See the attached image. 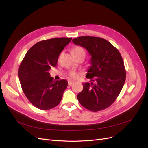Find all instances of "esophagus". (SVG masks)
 Returning <instances> with one entry per match:
<instances>
[{
    "instance_id": "obj_1",
    "label": "esophagus",
    "mask_w": 148,
    "mask_h": 148,
    "mask_svg": "<svg viewBox=\"0 0 148 148\" xmlns=\"http://www.w3.org/2000/svg\"><path fill=\"white\" fill-rule=\"evenodd\" d=\"M74 83H75V82L73 81V80H69V81H68L69 85H71L72 84H73Z\"/></svg>"
}]
</instances>
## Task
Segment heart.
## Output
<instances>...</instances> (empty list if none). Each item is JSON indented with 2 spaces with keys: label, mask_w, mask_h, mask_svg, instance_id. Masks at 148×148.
I'll return each mask as SVG.
<instances>
[{
  "label": "heart",
  "mask_w": 148,
  "mask_h": 148,
  "mask_svg": "<svg viewBox=\"0 0 148 148\" xmlns=\"http://www.w3.org/2000/svg\"><path fill=\"white\" fill-rule=\"evenodd\" d=\"M71 51H72V53H73V55L74 56H78V55L81 54V53H85V52L84 51V49H83V47H80V46L74 47ZM70 76L72 78H76V77H77V73L75 72V71H71V72L70 73Z\"/></svg>",
  "instance_id": "obj_1"
}]
</instances>
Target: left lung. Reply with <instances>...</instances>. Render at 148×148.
Here are the masks:
<instances>
[{
    "mask_svg": "<svg viewBox=\"0 0 148 148\" xmlns=\"http://www.w3.org/2000/svg\"><path fill=\"white\" fill-rule=\"evenodd\" d=\"M72 41L86 49L91 56L86 77L91 82L83 84L77 99L89 110H104L115 102L125 83L126 71L122 57L118 49L104 39L81 36Z\"/></svg>",
    "mask_w": 148,
    "mask_h": 148,
    "instance_id": "obj_1",
    "label": "left lung"
}]
</instances>
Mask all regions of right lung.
Instances as JSON below:
<instances>
[{
	"label": "right lung",
	"instance_id": "1",
	"mask_svg": "<svg viewBox=\"0 0 148 148\" xmlns=\"http://www.w3.org/2000/svg\"><path fill=\"white\" fill-rule=\"evenodd\" d=\"M71 41V38H57L35 44L20 65L21 88L29 102L39 109H52L62 100L68 82L54 81L49 71L56 66L60 53Z\"/></svg>",
	"mask_w": 148,
	"mask_h": 148
}]
</instances>
